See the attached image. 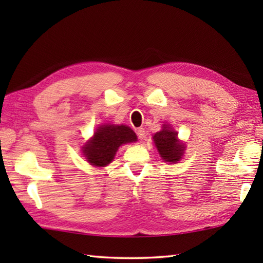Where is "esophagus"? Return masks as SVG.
Wrapping results in <instances>:
<instances>
[{"instance_id": "34e87169", "label": "esophagus", "mask_w": 263, "mask_h": 263, "mask_svg": "<svg viewBox=\"0 0 263 263\" xmlns=\"http://www.w3.org/2000/svg\"><path fill=\"white\" fill-rule=\"evenodd\" d=\"M137 136H138L139 139H140V140H143V139L146 138V131H144L143 127L138 128V130H137Z\"/></svg>"}]
</instances>
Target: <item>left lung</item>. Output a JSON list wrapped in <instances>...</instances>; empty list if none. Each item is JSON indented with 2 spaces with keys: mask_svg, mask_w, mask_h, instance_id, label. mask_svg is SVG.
<instances>
[{
  "mask_svg": "<svg viewBox=\"0 0 263 263\" xmlns=\"http://www.w3.org/2000/svg\"><path fill=\"white\" fill-rule=\"evenodd\" d=\"M160 157L166 163H177L184 155L185 146L177 139V132L171 125L164 124L163 128L153 137Z\"/></svg>",
  "mask_w": 263,
  "mask_h": 263,
  "instance_id": "obj_1",
  "label": "left lung"
}]
</instances>
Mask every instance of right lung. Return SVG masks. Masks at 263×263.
Returning a JSON list of instances; mask_svg holds the SVG:
<instances>
[{
    "label": "right lung",
    "mask_w": 263,
    "mask_h": 263,
    "mask_svg": "<svg viewBox=\"0 0 263 263\" xmlns=\"http://www.w3.org/2000/svg\"><path fill=\"white\" fill-rule=\"evenodd\" d=\"M137 141V136L126 125L104 124L97 127L93 137L82 147L87 161L95 167H105L114 159L117 149L122 144Z\"/></svg>",
    "instance_id": "right-lung-1"
}]
</instances>
